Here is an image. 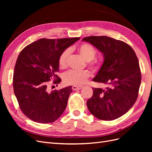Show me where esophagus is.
<instances>
[{
    "label": "esophagus",
    "mask_w": 152,
    "mask_h": 152,
    "mask_svg": "<svg viewBox=\"0 0 152 152\" xmlns=\"http://www.w3.org/2000/svg\"><path fill=\"white\" fill-rule=\"evenodd\" d=\"M82 88V86H72V89L73 90H75V91H77V90H80Z\"/></svg>",
    "instance_id": "34e87169"
}]
</instances>
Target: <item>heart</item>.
<instances>
[{
  "label": "heart",
  "instance_id": "b5f03b06",
  "mask_svg": "<svg viewBox=\"0 0 152 152\" xmlns=\"http://www.w3.org/2000/svg\"><path fill=\"white\" fill-rule=\"evenodd\" d=\"M77 50L80 56L87 62L88 65L93 70H98L99 67V63L94 60L96 55V50L91 45L83 44L77 48ZM70 50L66 49L60 54L58 59L59 66L61 68H65L67 66L68 59L70 55ZM90 73L88 71L69 70L64 73L63 79L65 84L79 86L84 84L90 77Z\"/></svg>",
  "mask_w": 152,
  "mask_h": 152
}]
</instances>
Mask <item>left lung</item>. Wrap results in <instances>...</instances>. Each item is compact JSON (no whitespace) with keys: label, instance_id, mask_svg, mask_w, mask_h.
<instances>
[{"label":"left lung","instance_id":"obj_1","mask_svg":"<svg viewBox=\"0 0 152 152\" xmlns=\"http://www.w3.org/2000/svg\"><path fill=\"white\" fill-rule=\"evenodd\" d=\"M82 40L103 53V63L93 80L107 86L93 89L87 108L100 120H115L131 109L138 96L141 74L136 54L129 45L109 37L90 36Z\"/></svg>","mask_w":152,"mask_h":152}]
</instances>
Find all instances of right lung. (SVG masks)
<instances>
[{"label":"right lung","mask_w":152,"mask_h":152,"mask_svg":"<svg viewBox=\"0 0 152 152\" xmlns=\"http://www.w3.org/2000/svg\"><path fill=\"white\" fill-rule=\"evenodd\" d=\"M79 39H41L20 52L14 70V93L22 112L31 120L51 123L65 111L72 86L51 92L48 86L51 79L54 84L61 81L56 75L59 57Z\"/></svg>","instance_id":"add662e5"}]
</instances>
